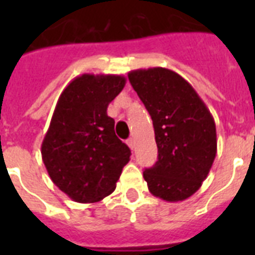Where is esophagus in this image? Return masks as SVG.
Masks as SVG:
<instances>
[{"mask_svg": "<svg viewBox=\"0 0 255 255\" xmlns=\"http://www.w3.org/2000/svg\"><path fill=\"white\" fill-rule=\"evenodd\" d=\"M127 144L128 145H129V148H131V149H133V148H135V145H136V143H135V139H128L127 140Z\"/></svg>", "mask_w": 255, "mask_h": 255, "instance_id": "obj_1", "label": "esophagus"}]
</instances>
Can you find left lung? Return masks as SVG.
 I'll use <instances>...</instances> for the list:
<instances>
[{"label":"left lung","mask_w":255,"mask_h":255,"mask_svg":"<svg viewBox=\"0 0 255 255\" xmlns=\"http://www.w3.org/2000/svg\"><path fill=\"white\" fill-rule=\"evenodd\" d=\"M152 118L157 161L143 172L148 189L164 201H184L208 177L217 153L216 123L189 82L164 67L128 73Z\"/></svg>","instance_id":"1"}]
</instances>
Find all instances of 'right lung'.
Here are the masks:
<instances>
[{
  "label": "right lung",
  "mask_w": 255,
  "mask_h": 255,
  "mask_svg": "<svg viewBox=\"0 0 255 255\" xmlns=\"http://www.w3.org/2000/svg\"><path fill=\"white\" fill-rule=\"evenodd\" d=\"M126 86L123 75L83 74L59 96L41 153L51 181L73 201L98 202L116 188L131 151L115 135L108 104Z\"/></svg>",
  "instance_id": "1"
}]
</instances>
